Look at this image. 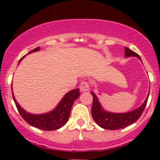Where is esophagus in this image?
I'll list each match as a JSON object with an SVG mask.
<instances>
[{"label":"esophagus","instance_id":"obj_1","mask_svg":"<svg viewBox=\"0 0 160 160\" xmlns=\"http://www.w3.org/2000/svg\"><path fill=\"white\" fill-rule=\"evenodd\" d=\"M89 83H88L87 81H83L80 83V89L81 91L83 92H85V91H88V90H89Z\"/></svg>","mask_w":160,"mask_h":160}]
</instances>
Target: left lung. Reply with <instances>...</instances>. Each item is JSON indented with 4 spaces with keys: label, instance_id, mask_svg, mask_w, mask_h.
I'll list each match as a JSON object with an SVG mask.
<instances>
[{
    "label": "left lung",
    "instance_id": "8db88e82",
    "mask_svg": "<svg viewBox=\"0 0 160 160\" xmlns=\"http://www.w3.org/2000/svg\"><path fill=\"white\" fill-rule=\"evenodd\" d=\"M125 57H137L139 60L142 61L140 56L136 52H133L128 48H125ZM93 96V104H92L91 114L93 121L99 125L101 128L104 129L116 130L123 128L128 126L132 124L135 123L140 118L142 114L146 104H147L148 98H149V92L146 98V101L139 108H136L129 112L125 113H113L104 110L100 103L98 98L93 92H90Z\"/></svg>",
    "mask_w": 160,
    "mask_h": 160
}]
</instances>
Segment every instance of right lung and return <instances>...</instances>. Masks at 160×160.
I'll return each instance as SVG.
<instances>
[{
    "label": "right lung",
    "instance_id": "1",
    "mask_svg": "<svg viewBox=\"0 0 160 160\" xmlns=\"http://www.w3.org/2000/svg\"><path fill=\"white\" fill-rule=\"evenodd\" d=\"M39 49V47L35 48V49L29 52L28 54L34 52L38 51ZM25 56H23L19 60L18 64L20 63L22 59ZM12 97L18 111L25 122H28L29 125L35 127V128L45 131H52L62 128L69 120L72 104H73L74 101L80 97V89L77 88V89H73L69 91L68 93L64 95L62 100L59 101V104L53 110L47 113H44V114H31L28 111L24 110L21 107L20 104L17 102L14 96V93H13V90Z\"/></svg>",
    "mask_w": 160,
    "mask_h": 160
}]
</instances>
